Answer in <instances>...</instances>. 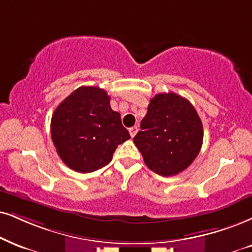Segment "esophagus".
I'll return each instance as SVG.
<instances>
[{
  "label": "esophagus",
  "mask_w": 252,
  "mask_h": 252,
  "mask_svg": "<svg viewBox=\"0 0 252 252\" xmlns=\"http://www.w3.org/2000/svg\"><path fill=\"white\" fill-rule=\"evenodd\" d=\"M137 131H138V126H132V128H130L129 129V132H130V136H131L132 137V138H133V137H135V135H136V133H137Z\"/></svg>",
  "instance_id": "obj_1"
}]
</instances>
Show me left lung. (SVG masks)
Wrapping results in <instances>:
<instances>
[{"label": "left lung", "instance_id": "1", "mask_svg": "<svg viewBox=\"0 0 252 252\" xmlns=\"http://www.w3.org/2000/svg\"><path fill=\"white\" fill-rule=\"evenodd\" d=\"M133 143L150 170L163 177L186 170L202 146L203 128L195 108L174 93L151 98Z\"/></svg>", "mask_w": 252, "mask_h": 252}]
</instances>
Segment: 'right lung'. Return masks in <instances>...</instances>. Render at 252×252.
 Listing matches in <instances>:
<instances>
[{
  "mask_svg": "<svg viewBox=\"0 0 252 252\" xmlns=\"http://www.w3.org/2000/svg\"><path fill=\"white\" fill-rule=\"evenodd\" d=\"M51 136L60 159L80 173L106 166L117 145L130 138L107 92L92 86L75 89L57 107Z\"/></svg>",
  "mask_w": 252,
  "mask_h": 252,
  "instance_id": "right-lung-1",
  "label": "right lung"
}]
</instances>
